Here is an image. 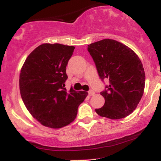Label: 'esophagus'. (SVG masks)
Wrapping results in <instances>:
<instances>
[{
    "instance_id": "1",
    "label": "esophagus",
    "mask_w": 161,
    "mask_h": 161,
    "mask_svg": "<svg viewBox=\"0 0 161 161\" xmlns=\"http://www.w3.org/2000/svg\"><path fill=\"white\" fill-rule=\"evenodd\" d=\"M88 95H89L90 96L94 95H95V92H94L93 90H89V91H88Z\"/></svg>"
}]
</instances>
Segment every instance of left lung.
I'll use <instances>...</instances> for the list:
<instances>
[{
    "instance_id": "left-lung-1",
    "label": "left lung",
    "mask_w": 161,
    "mask_h": 161,
    "mask_svg": "<svg viewBox=\"0 0 161 161\" xmlns=\"http://www.w3.org/2000/svg\"><path fill=\"white\" fill-rule=\"evenodd\" d=\"M100 79L109 85L101 92L104 107L95 109L99 116L118 119L129 116L138 106L144 93L145 73L132 50L117 41L104 39L88 45Z\"/></svg>"
}]
</instances>
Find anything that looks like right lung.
Masks as SVG:
<instances>
[{"label":"right lung","instance_id":"add662e5","mask_svg":"<svg viewBox=\"0 0 161 161\" xmlns=\"http://www.w3.org/2000/svg\"><path fill=\"white\" fill-rule=\"evenodd\" d=\"M74 46L43 44L24 63L19 75V90L25 108L45 126L61 128L75 119L86 92L67 91L66 67Z\"/></svg>","mask_w":161,"mask_h":161}]
</instances>
